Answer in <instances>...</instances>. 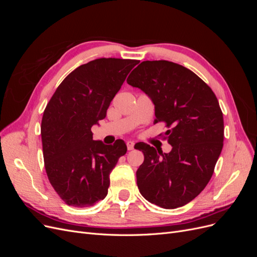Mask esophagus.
<instances>
[{
    "instance_id": "esophagus-1",
    "label": "esophagus",
    "mask_w": 257,
    "mask_h": 257,
    "mask_svg": "<svg viewBox=\"0 0 257 257\" xmlns=\"http://www.w3.org/2000/svg\"><path fill=\"white\" fill-rule=\"evenodd\" d=\"M134 143L133 142H126V147H127V150H133L134 149Z\"/></svg>"
}]
</instances>
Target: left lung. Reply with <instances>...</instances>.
<instances>
[{"label":"left lung","instance_id":"1","mask_svg":"<svg viewBox=\"0 0 257 257\" xmlns=\"http://www.w3.org/2000/svg\"><path fill=\"white\" fill-rule=\"evenodd\" d=\"M126 82L151 97L154 123H165L168 130L161 135L173 147L162 153L138 144L145 157L136 172L139 192L161 208L182 207L206 188L221 154L224 121L219 100L195 73L165 60L142 62Z\"/></svg>","mask_w":257,"mask_h":257}]
</instances>
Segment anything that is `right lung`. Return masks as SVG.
<instances>
[{"mask_svg":"<svg viewBox=\"0 0 257 257\" xmlns=\"http://www.w3.org/2000/svg\"><path fill=\"white\" fill-rule=\"evenodd\" d=\"M138 60L102 58L80 65L60 83L46 106L42 143L46 173L68 206L90 207L106 197L109 175L126 153L93 141L91 127L103 120L110 102Z\"/></svg>","mask_w":257,"mask_h":257,"instance_id":"obj_1","label":"right lung"}]
</instances>
